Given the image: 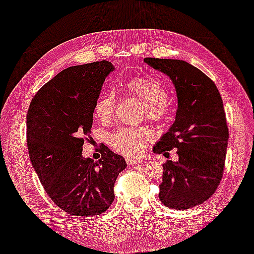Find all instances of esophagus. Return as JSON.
Returning <instances> with one entry per match:
<instances>
[{
	"label": "esophagus",
	"instance_id": "1",
	"mask_svg": "<svg viewBox=\"0 0 254 254\" xmlns=\"http://www.w3.org/2000/svg\"><path fill=\"white\" fill-rule=\"evenodd\" d=\"M127 160V163L128 165H134L137 163H141L142 160L141 159H136V158H131V156H128V158L126 159Z\"/></svg>",
	"mask_w": 254,
	"mask_h": 254
}]
</instances>
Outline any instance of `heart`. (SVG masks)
Here are the masks:
<instances>
[{
    "instance_id": "heart-1",
    "label": "heart",
    "mask_w": 254,
    "mask_h": 254,
    "mask_svg": "<svg viewBox=\"0 0 254 254\" xmlns=\"http://www.w3.org/2000/svg\"><path fill=\"white\" fill-rule=\"evenodd\" d=\"M121 89L127 94L140 100L144 107L143 115L155 122L167 120L172 111L169 91L162 83L149 76L136 75L121 83ZM115 112V96L104 92L95 101L94 114L102 122L111 121ZM152 132L146 127H121L109 137L112 149L126 155L142 153Z\"/></svg>"
}]
</instances>
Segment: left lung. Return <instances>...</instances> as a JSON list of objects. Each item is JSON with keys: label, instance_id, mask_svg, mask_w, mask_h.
Returning <instances> with one entry per match:
<instances>
[{"label": "left lung", "instance_id": "8db88e82", "mask_svg": "<svg viewBox=\"0 0 254 254\" xmlns=\"http://www.w3.org/2000/svg\"><path fill=\"white\" fill-rule=\"evenodd\" d=\"M144 62L170 76L178 110L170 130L153 147L178 162L163 164L159 197L164 205L187 210L210 199L222 180L229 128L218 87L199 68L182 60L145 58Z\"/></svg>", "mask_w": 254, "mask_h": 254}]
</instances>
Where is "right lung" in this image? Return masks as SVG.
<instances>
[{
    "instance_id": "1",
    "label": "right lung",
    "mask_w": 254,
    "mask_h": 254,
    "mask_svg": "<svg viewBox=\"0 0 254 254\" xmlns=\"http://www.w3.org/2000/svg\"><path fill=\"white\" fill-rule=\"evenodd\" d=\"M114 67L98 61L67 67L41 87L26 114L30 160L50 199L66 213L95 216L114 200L126 160L101 144V159L83 158L96 99Z\"/></svg>"
}]
</instances>
